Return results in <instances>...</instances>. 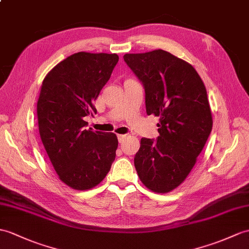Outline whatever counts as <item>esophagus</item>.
<instances>
[{"label":"esophagus","mask_w":249,"mask_h":249,"mask_svg":"<svg viewBox=\"0 0 249 249\" xmlns=\"http://www.w3.org/2000/svg\"><path fill=\"white\" fill-rule=\"evenodd\" d=\"M126 135H118V140H119V142L120 143H122L124 140H125V139H126Z\"/></svg>","instance_id":"34e87169"}]
</instances>
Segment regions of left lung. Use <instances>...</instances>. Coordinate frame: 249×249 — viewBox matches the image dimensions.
<instances>
[{
  "label": "left lung",
  "instance_id": "8db88e82",
  "mask_svg": "<svg viewBox=\"0 0 249 249\" xmlns=\"http://www.w3.org/2000/svg\"><path fill=\"white\" fill-rule=\"evenodd\" d=\"M145 90L146 113L159 117V137L142 138L135 166L156 193L176 189L190 174L212 130L206 87L195 69L163 50L125 54Z\"/></svg>",
  "mask_w": 249,
  "mask_h": 249
}]
</instances>
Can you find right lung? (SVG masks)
I'll return each instance as SVG.
<instances>
[{
    "instance_id": "add662e5",
    "label": "right lung",
    "mask_w": 249,
    "mask_h": 249,
    "mask_svg": "<svg viewBox=\"0 0 249 249\" xmlns=\"http://www.w3.org/2000/svg\"><path fill=\"white\" fill-rule=\"evenodd\" d=\"M119 61L117 54L78 52L44 77L37 103L39 134L60 180L74 190L97 186L115 159L113 132L86 129L87 115Z\"/></svg>"
}]
</instances>
